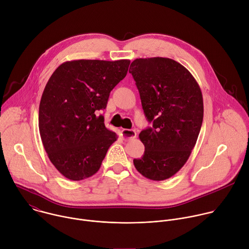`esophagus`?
I'll list each match as a JSON object with an SVG mask.
<instances>
[{
    "mask_svg": "<svg viewBox=\"0 0 249 249\" xmlns=\"http://www.w3.org/2000/svg\"><path fill=\"white\" fill-rule=\"evenodd\" d=\"M121 136L123 138V140L127 141V140H132L134 138H136L137 133L135 130H131V129H122L121 131Z\"/></svg>",
    "mask_w": 249,
    "mask_h": 249,
    "instance_id": "1",
    "label": "esophagus"
}]
</instances>
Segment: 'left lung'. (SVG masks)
Instances as JSON below:
<instances>
[{
  "mask_svg": "<svg viewBox=\"0 0 249 249\" xmlns=\"http://www.w3.org/2000/svg\"><path fill=\"white\" fill-rule=\"evenodd\" d=\"M147 120L142 131L145 146L133 160L147 178L165 180L178 171L193 150L203 122V96L189 71L169 58H140L130 65Z\"/></svg>",
  "mask_w": 249,
  "mask_h": 249,
  "instance_id": "8db88e82",
  "label": "left lung"
}]
</instances>
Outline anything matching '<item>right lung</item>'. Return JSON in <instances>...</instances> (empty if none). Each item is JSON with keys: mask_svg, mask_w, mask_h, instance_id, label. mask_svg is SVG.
<instances>
[{"mask_svg": "<svg viewBox=\"0 0 249 249\" xmlns=\"http://www.w3.org/2000/svg\"><path fill=\"white\" fill-rule=\"evenodd\" d=\"M130 60H75L60 65L39 104V132L49 160L70 180L96 173L117 140L98 111L128 72Z\"/></svg>", "mask_w": 249, "mask_h": 249, "instance_id": "add662e5", "label": "right lung"}]
</instances>
